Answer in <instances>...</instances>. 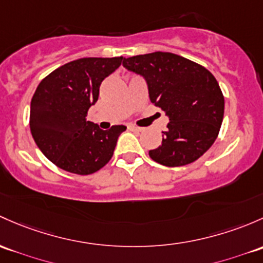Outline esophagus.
<instances>
[{
	"mask_svg": "<svg viewBox=\"0 0 263 263\" xmlns=\"http://www.w3.org/2000/svg\"><path fill=\"white\" fill-rule=\"evenodd\" d=\"M128 129H131V131H134V132H141V131H142V128H141V127H136V126H134V124H129Z\"/></svg>",
	"mask_w": 263,
	"mask_h": 263,
	"instance_id": "1",
	"label": "esophagus"
}]
</instances>
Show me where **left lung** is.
Returning a JSON list of instances; mask_svg holds the SVG:
<instances>
[{"instance_id":"left-lung-1","label":"left lung","mask_w":263,"mask_h":263,"mask_svg":"<svg viewBox=\"0 0 263 263\" xmlns=\"http://www.w3.org/2000/svg\"><path fill=\"white\" fill-rule=\"evenodd\" d=\"M127 70L145 79L148 97L168 117L162 143L148 151L168 167L184 166L211 148L224 116V97L217 79L204 66L173 52L123 58Z\"/></svg>"}]
</instances>
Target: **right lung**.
<instances>
[{"label":"right lung","instance_id":"add662e5","mask_svg":"<svg viewBox=\"0 0 263 263\" xmlns=\"http://www.w3.org/2000/svg\"><path fill=\"white\" fill-rule=\"evenodd\" d=\"M123 58H82L66 63L37 85L30 106V129L35 143L52 164L69 173L89 175L113 156L126 127L99 128L87 121L98 101L99 85Z\"/></svg>","mask_w":263,"mask_h":263}]
</instances>
